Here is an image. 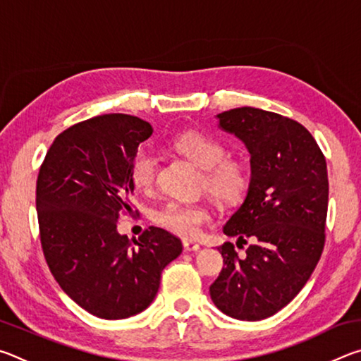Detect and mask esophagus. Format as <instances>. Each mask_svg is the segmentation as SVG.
<instances>
[{
	"label": "esophagus",
	"instance_id": "obj_1",
	"mask_svg": "<svg viewBox=\"0 0 361 361\" xmlns=\"http://www.w3.org/2000/svg\"><path fill=\"white\" fill-rule=\"evenodd\" d=\"M183 247H185L186 252H197L200 248V245L197 242H192V240H183Z\"/></svg>",
	"mask_w": 361,
	"mask_h": 361
}]
</instances>
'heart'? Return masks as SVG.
I'll return each mask as SVG.
<instances>
[{
	"instance_id": "1",
	"label": "heart",
	"mask_w": 361,
	"mask_h": 361,
	"mask_svg": "<svg viewBox=\"0 0 361 361\" xmlns=\"http://www.w3.org/2000/svg\"><path fill=\"white\" fill-rule=\"evenodd\" d=\"M169 148L204 170V188L221 204H235L250 188V172L240 159L226 156L224 145L199 130L183 132L169 140ZM157 159L151 149L138 148L129 164V180L138 192H149L156 183ZM213 212L207 204L170 200L152 212L151 219L159 228L185 239H195Z\"/></svg>"
}]
</instances>
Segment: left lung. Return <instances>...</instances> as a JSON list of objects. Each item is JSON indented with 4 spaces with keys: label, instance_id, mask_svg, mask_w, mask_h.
<instances>
[{
    "label": "left lung",
    "instance_id": "obj_1",
    "mask_svg": "<svg viewBox=\"0 0 361 361\" xmlns=\"http://www.w3.org/2000/svg\"><path fill=\"white\" fill-rule=\"evenodd\" d=\"M218 119L252 154L247 197L223 231L255 243L243 256L231 242L218 248L224 267L210 285V296L223 314L256 322L285 307L320 259L326 237V161L310 132L282 114L243 106Z\"/></svg>",
    "mask_w": 361,
    "mask_h": 361
}]
</instances>
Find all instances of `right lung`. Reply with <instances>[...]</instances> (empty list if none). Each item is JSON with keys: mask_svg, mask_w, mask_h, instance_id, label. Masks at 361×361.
<instances>
[{"mask_svg": "<svg viewBox=\"0 0 361 361\" xmlns=\"http://www.w3.org/2000/svg\"><path fill=\"white\" fill-rule=\"evenodd\" d=\"M152 127L135 116L103 114L56 137L36 180L41 248L54 279L89 314L127 319L152 302L161 272L181 253L178 237L161 228L138 240L121 235L133 213L129 164Z\"/></svg>", "mask_w": 361, "mask_h": 361, "instance_id": "obj_1", "label": "right lung"}]
</instances>
